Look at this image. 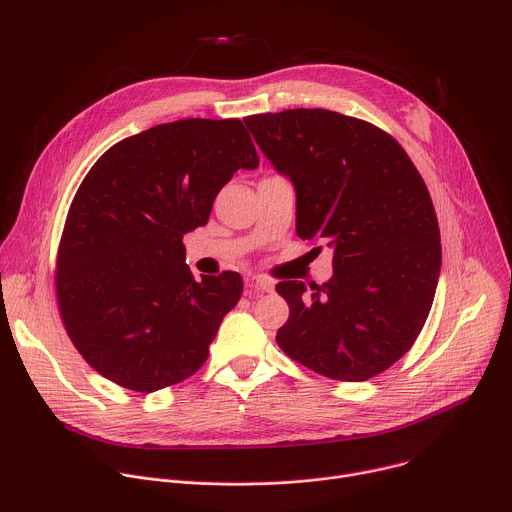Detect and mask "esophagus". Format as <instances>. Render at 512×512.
<instances>
[{
    "mask_svg": "<svg viewBox=\"0 0 512 512\" xmlns=\"http://www.w3.org/2000/svg\"><path fill=\"white\" fill-rule=\"evenodd\" d=\"M273 289V281L271 279H265V277H251L247 281V287H245V296H257V294H263V291H271Z\"/></svg>",
    "mask_w": 512,
    "mask_h": 512,
    "instance_id": "esophagus-1",
    "label": "esophagus"
}]
</instances>
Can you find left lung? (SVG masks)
Instances as JSON below:
<instances>
[{"label":"left lung","mask_w":512,"mask_h":512,"mask_svg":"<svg viewBox=\"0 0 512 512\" xmlns=\"http://www.w3.org/2000/svg\"><path fill=\"white\" fill-rule=\"evenodd\" d=\"M273 168L296 188V231L326 241L334 275L279 281L289 306L279 348L336 381H367L419 336L442 269L431 196L383 129L328 109L243 119ZM320 249V247H318Z\"/></svg>","instance_id":"8db88e82"}]
</instances>
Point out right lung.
Masks as SVG:
<instances>
[{"instance_id": "add662e5", "label": "right lung", "mask_w": 512, "mask_h": 512, "mask_svg": "<svg viewBox=\"0 0 512 512\" xmlns=\"http://www.w3.org/2000/svg\"><path fill=\"white\" fill-rule=\"evenodd\" d=\"M259 156L239 119H180L109 148L70 204L56 261L64 328L105 379L154 393L194 375L237 306L235 271L196 281L184 235Z\"/></svg>"}]
</instances>
